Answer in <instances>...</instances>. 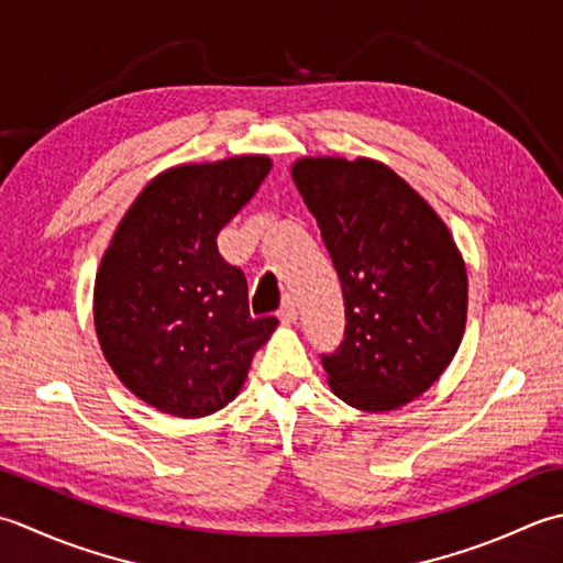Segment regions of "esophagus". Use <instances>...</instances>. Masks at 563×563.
Segmentation results:
<instances>
[{
  "instance_id": "esophagus-1",
  "label": "esophagus",
  "mask_w": 563,
  "mask_h": 563,
  "mask_svg": "<svg viewBox=\"0 0 563 563\" xmlns=\"http://www.w3.org/2000/svg\"><path fill=\"white\" fill-rule=\"evenodd\" d=\"M296 318H298V311H296L294 298H286L282 308H279V320L284 325H291V323H296Z\"/></svg>"
}]
</instances>
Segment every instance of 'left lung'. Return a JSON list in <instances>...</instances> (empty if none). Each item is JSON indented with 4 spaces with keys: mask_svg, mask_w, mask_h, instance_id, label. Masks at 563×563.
<instances>
[{
    "mask_svg": "<svg viewBox=\"0 0 563 563\" xmlns=\"http://www.w3.org/2000/svg\"><path fill=\"white\" fill-rule=\"evenodd\" d=\"M345 298V340L323 354L340 400L386 412L426 394L466 325L464 260L432 206L369 157H301L291 167Z\"/></svg>",
    "mask_w": 563,
    "mask_h": 563,
    "instance_id": "8db88e82",
    "label": "left lung"
}]
</instances>
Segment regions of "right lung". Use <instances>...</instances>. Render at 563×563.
I'll return each mask as SVG.
<instances>
[{
    "instance_id": "right-lung-1",
    "label": "right lung",
    "mask_w": 563,
    "mask_h": 563,
    "mask_svg": "<svg viewBox=\"0 0 563 563\" xmlns=\"http://www.w3.org/2000/svg\"><path fill=\"white\" fill-rule=\"evenodd\" d=\"M269 169L267 155H238L159 172L101 257V352L121 384L159 412L203 418L231 404L279 323L250 316L245 274L216 245Z\"/></svg>"
}]
</instances>
